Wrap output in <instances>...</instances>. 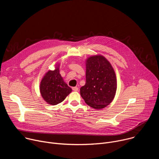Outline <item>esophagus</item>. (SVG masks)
<instances>
[{
    "label": "esophagus",
    "mask_w": 159,
    "mask_h": 159,
    "mask_svg": "<svg viewBox=\"0 0 159 159\" xmlns=\"http://www.w3.org/2000/svg\"><path fill=\"white\" fill-rule=\"evenodd\" d=\"M72 90H74V91H78L79 88L77 87H72Z\"/></svg>",
    "instance_id": "esophagus-1"
}]
</instances>
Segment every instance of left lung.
Masks as SVG:
<instances>
[{
    "instance_id": "8db88e82",
    "label": "left lung",
    "mask_w": 159,
    "mask_h": 159,
    "mask_svg": "<svg viewBox=\"0 0 159 159\" xmlns=\"http://www.w3.org/2000/svg\"><path fill=\"white\" fill-rule=\"evenodd\" d=\"M86 82L80 88V96L85 103L96 109L109 105L115 98L117 82L114 69L102 55L86 60Z\"/></svg>"
}]
</instances>
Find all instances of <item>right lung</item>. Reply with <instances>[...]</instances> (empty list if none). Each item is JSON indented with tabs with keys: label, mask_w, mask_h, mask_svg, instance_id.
<instances>
[{
	"label": "right lung",
	"mask_w": 159,
	"mask_h": 159,
	"mask_svg": "<svg viewBox=\"0 0 159 159\" xmlns=\"http://www.w3.org/2000/svg\"><path fill=\"white\" fill-rule=\"evenodd\" d=\"M40 93L48 104L57 105L61 102L72 92V89L63 81L60 74L59 65L54 70H49L40 83Z\"/></svg>",
	"instance_id": "1"
}]
</instances>
